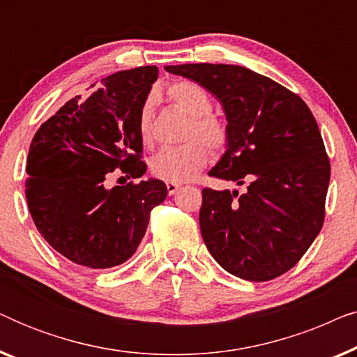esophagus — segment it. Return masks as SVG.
Returning a JSON list of instances; mask_svg holds the SVG:
<instances>
[{"label":"esophagus","mask_w":357,"mask_h":357,"mask_svg":"<svg viewBox=\"0 0 357 357\" xmlns=\"http://www.w3.org/2000/svg\"><path fill=\"white\" fill-rule=\"evenodd\" d=\"M180 187H182V185L180 183H172V182H167V193L169 195H175L180 190Z\"/></svg>","instance_id":"1"}]
</instances>
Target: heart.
Instances as JSON below:
<instances>
[{
  "mask_svg": "<svg viewBox=\"0 0 357 357\" xmlns=\"http://www.w3.org/2000/svg\"><path fill=\"white\" fill-rule=\"evenodd\" d=\"M165 97L190 116L185 130V139L188 141L160 149L151 159V172L165 182H188L208 162L206 145L214 153H221L227 148L229 126L221 116L211 112L213 100L208 92L192 81H175L169 84ZM153 99L148 97L138 112V133L146 146L153 143Z\"/></svg>",
  "mask_w": 357,
  "mask_h": 357,
  "instance_id": "heart-1",
  "label": "heart"
}]
</instances>
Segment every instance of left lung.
<instances>
[{"label":"left lung","mask_w":357,"mask_h":357,"mask_svg":"<svg viewBox=\"0 0 357 357\" xmlns=\"http://www.w3.org/2000/svg\"><path fill=\"white\" fill-rule=\"evenodd\" d=\"M197 81L224 107L227 151L209 175L245 193L203 188L199 229L224 270L270 281L309 250L325 219L330 159L304 100L270 77L236 65L165 66Z\"/></svg>","instance_id":"1"}]
</instances>
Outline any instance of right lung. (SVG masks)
I'll return each instance as SVG.
<instances>
[{
  "label": "right lung",
  "mask_w": 357,
  "mask_h": 357,
  "mask_svg": "<svg viewBox=\"0 0 357 357\" xmlns=\"http://www.w3.org/2000/svg\"><path fill=\"white\" fill-rule=\"evenodd\" d=\"M139 66L100 79L87 99L76 96L42 123L27 155L26 198L42 237L77 265L112 268L138 248L153 208L167 197L160 180L105 187L120 169L146 172L138 112L158 79Z\"/></svg>",
  "instance_id": "obj_1"
}]
</instances>
